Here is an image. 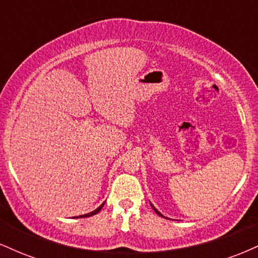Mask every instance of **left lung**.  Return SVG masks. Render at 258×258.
I'll return each mask as SVG.
<instances>
[{
  "instance_id": "obj_1",
  "label": "left lung",
  "mask_w": 258,
  "mask_h": 258,
  "mask_svg": "<svg viewBox=\"0 0 258 258\" xmlns=\"http://www.w3.org/2000/svg\"><path fill=\"white\" fill-rule=\"evenodd\" d=\"M150 205H152V204H150ZM152 207H153V210H154V211H155V214H158L159 216H161V217H164V215H161V214H160V212L158 211V210H156V209H155V207H154L153 205H152ZM165 218H166V217H165Z\"/></svg>"
}]
</instances>
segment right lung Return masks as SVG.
<instances>
[{"mask_svg": "<svg viewBox=\"0 0 258 258\" xmlns=\"http://www.w3.org/2000/svg\"><path fill=\"white\" fill-rule=\"evenodd\" d=\"M103 206H104V203H103L102 204V205H100L99 207H98V209H96V210H94V211H92V212H90V214H86V215H81V216H79V218L80 217H91V216H93V215H96V214H98V212L100 211V210H102V207Z\"/></svg>", "mask_w": 258, "mask_h": 258, "instance_id": "obj_1", "label": "right lung"}]
</instances>
